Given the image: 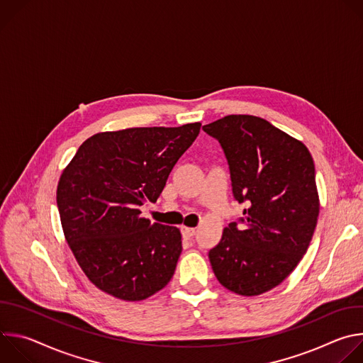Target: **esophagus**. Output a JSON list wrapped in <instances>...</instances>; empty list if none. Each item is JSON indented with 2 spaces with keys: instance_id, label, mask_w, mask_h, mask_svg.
<instances>
[{
  "instance_id": "esophagus-1",
  "label": "esophagus",
  "mask_w": 363,
  "mask_h": 363,
  "mask_svg": "<svg viewBox=\"0 0 363 363\" xmlns=\"http://www.w3.org/2000/svg\"><path fill=\"white\" fill-rule=\"evenodd\" d=\"M181 231L185 238H192L195 235V228H191V227H182Z\"/></svg>"
}]
</instances>
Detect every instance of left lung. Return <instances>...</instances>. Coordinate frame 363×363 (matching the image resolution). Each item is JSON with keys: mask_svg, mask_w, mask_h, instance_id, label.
I'll list each match as a JSON object with an SVG mask.
<instances>
[{"mask_svg": "<svg viewBox=\"0 0 363 363\" xmlns=\"http://www.w3.org/2000/svg\"><path fill=\"white\" fill-rule=\"evenodd\" d=\"M202 129L221 143L234 198L248 205L208 252L214 274L240 296L263 294L289 277L312 241L320 210L313 158L257 116L228 115Z\"/></svg>", "mask_w": 363, "mask_h": 363, "instance_id": "left-lung-1", "label": "left lung"}]
</instances>
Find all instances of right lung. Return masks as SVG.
I'll return each mask as SVG.
<instances>
[{"label":"right lung","mask_w":363,"mask_h":363,"mask_svg":"<svg viewBox=\"0 0 363 363\" xmlns=\"http://www.w3.org/2000/svg\"><path fill=\"white\" fill-rule=\"evenodd\" d=\"M201 123L129 128L86 139L57 185L66 241L87 279L101 291L139 301L172 279L182 251L177 227L140 217L155 202Z\"/></svg>","instance_id":"add662e5"}]
</instances>
